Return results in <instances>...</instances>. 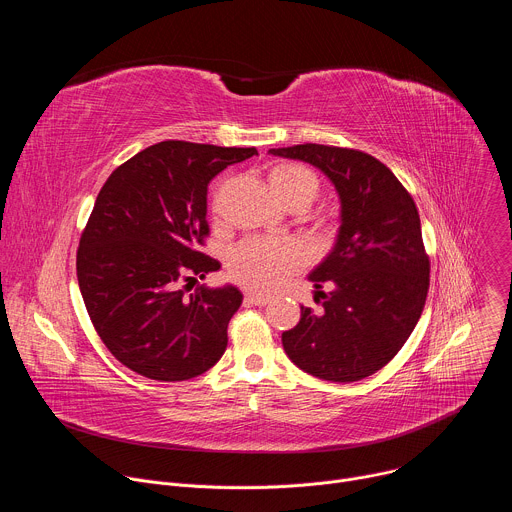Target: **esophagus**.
<instances>
[{
  "instance_id": "obj_1",
  "label": "esophagus",
  "mask_w": 512,
  "mask_h": 512,
  "mask_svg": "<svg viewBox=\"0 0 512 512\" xmlns=\"http://www.w3.org/2000/svg\"><path fill=\"white\" fill-rule=\"evenodd\" d=\"M245 300H247L249 304H255V306H267V304L271 302V298H269V296H263V294H247Z\"/></svg>"
}]
</instances>
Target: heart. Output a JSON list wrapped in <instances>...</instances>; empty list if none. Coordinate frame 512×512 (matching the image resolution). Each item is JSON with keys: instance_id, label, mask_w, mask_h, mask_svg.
Wrapping results in <instances>:
<instances>
[{"instance_id": "b5f03b06", "label": "heart", "mask_w": 512, "mask_h": 512, "mask_svg": "<svg viewBox=\"0 0 512 512\" xmlns=\"http://www.w3.org/2000/svg\"><path fill=\"white\" fill-rule=\"evenodd\" d=\"M269 184L275 196L287 206L316 198L318 176L300 164H283L269 174ZM302 263V251L296 243H265L245 241L229 255V273L235 281L253 289H271L281 275L294 271Z\"/></svg>"}]
</instances>
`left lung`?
Listing matches in <instances>:
<instances>
[{
	"label": "left lung",
	"mask_w": 512,
	"mask_h": 512,
	"mask_svg": "<svg viewBox=\"0 0 512 512\" xmlns=\"http://www.w3.org/2000/svg\"><path fill=\"white\" fill-rule=\"evenodd\" d=\"M269 154L318 168L340 200L334 247L308 275L322 312L302 306L300 322L281 334L283 350L324 381L371 377L401 350L425 306L429 259L417 206L395 174L364 152L304 143Z\"/></svg>",
	"instance_id": "left-lung-1"
}]
</instances>
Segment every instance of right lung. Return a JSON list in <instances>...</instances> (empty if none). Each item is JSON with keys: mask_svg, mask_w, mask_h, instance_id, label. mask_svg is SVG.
I'll list each match as a JSON object with an SVG mask.
<instances>
[{"mask_svg": "<svg viewBox=\"0 0 512 512\" xmlns=\"http://www.w3.org/2000/svg\"><path fill=\"white\" fill-rule=\"evenodd\" d=\"M255 154L162 141L119 166L101 188L81 237L77 277L103 344L137 375L186 381L225 354L229 322L243 302L239 287L200 285L186 296L182 283L221 269L196 251L208 235V184Z\"/></svg>", "mask_w": 512, "mask_h": 512, "instance_id": "1", "label": "right lung"}]
</instances>
